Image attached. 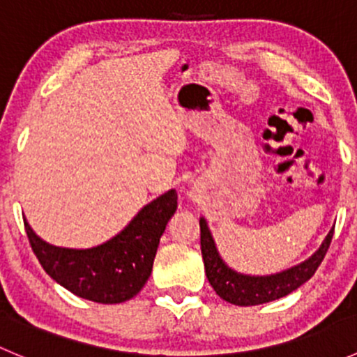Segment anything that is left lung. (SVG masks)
Returning <instances> with one entry per match:
<instances>
[{
    "instance_id": "8db88e82",
    "label": "left lung",
    "mask_w": 357,
    "mask_h": 357,
    "mask_svg": "<svg viewBox=\"0 0 357 357\" xmlns=\"http://www.w3.org/2000/svg\"><path fill=\"white\" fill-rule=\"evenodd\" d=\"M332 236L333 228L325 236L318 250L301 264L291 266L285 271L275 273V275L252 276L235 271L222 261L214 238H212L211 229L207 226V221L200 218L202 257H204L205 275H207L208 283L222 301L235 305H243V307L276 301V298L285 297V295L297 290L301 285H304L314 275L318 266L325 259L326 250H328L330 242H332Z\"/></svg>"
}]
</instances>
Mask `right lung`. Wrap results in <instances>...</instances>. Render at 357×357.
<instances>
[{"label":"right lung","instance_id":"add662e5","mask_svg":"<svg viewBox=\"0 0 357 357\" xmlns=\"http://www.w3.org/2000/svg\"><path fill=\"white\" fill-rule=\"evenodd\" d=\"M176 208L178 193L169 190L146 204L121 233L91 248L50 245L25 219L24 225L36 257L59 285L86 301L121 304L149 282L158 242Z\"/></svg>","mask_w":357,"mask_h":357}]
</instances>
